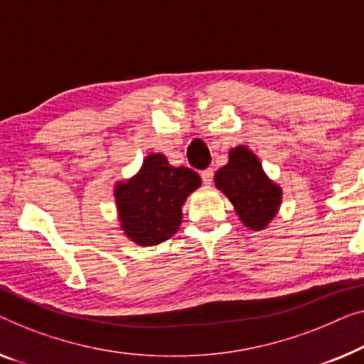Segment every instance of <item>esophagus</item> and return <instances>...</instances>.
I'll use <instances>...</instances> for the list:
<instances>
[{"mask_svg":"<svg viewBox=\"0 0 364 364\" xmlns=\"http://www.w3.org/2000/svg\"><path fill=\"white\" fill-rule=\"evenodd\" d=\"M200 178H203L204 184H210L214 180V170L213 168H205V170L200 171Z\"/></svg>","mask_w":364,"mask_h":364,"instance_id":"34e87169","label":"esophagus"}]
</instances>
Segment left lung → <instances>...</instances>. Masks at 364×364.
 Listing matches in <instances>:
<instances>
[{
	"mask_svg": "<svg viewBox=\"0 0 364 364\" xmlns=\"http://www.w3.org/2000/svg\"><path fill=\"white\" fill-rule=\"evenodd\" d=\"M215 186L230 199L240 220L262 230L278 213L281 189L264 175L257 155L247 147L229 151V164L217 170Z\"/></svg>",
	"mask_w": 364,
	"mask_h": 364,
	"instance_id": "obj_1",
	"label": "left lung"
}]
</instances>
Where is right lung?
I'll return each instance as SVG.
<instances>
[{
  "instance_id": "right-lung-1",
  "label": "right lung",
  "mask_w": 364,
  "mask_h": 364,
  "mask_svg": "<svg viewBox=\"0 0 364 364\" xmlns=\"http://www.w3.org/2000/svg\"><path fill=\"white\" fill-rule=\"evenodd\" d=\"M199 186L191 168L171 166L161 154L149 155L137 175L114 193L124 234L144 247L168 240L180 229L184 200Z\"/></svg>"
}]
</instances>
